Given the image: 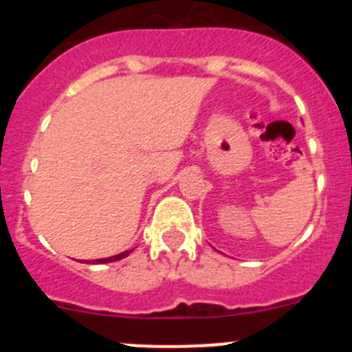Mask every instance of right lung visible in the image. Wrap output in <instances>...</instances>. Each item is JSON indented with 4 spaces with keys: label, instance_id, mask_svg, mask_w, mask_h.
Instances as JSON below:
<instances>
[{
    "label": "right lung",
    "instance_id": "1",
    "mask_svg": "<svg viewBox=\"0 0 352 352\" xmlns=\"http://www.w3.org/2000/svg\"><path fill=\"white\" fill-rule=\"evenodd\" d=\"M131 254V250H126V252H122V254H117V255H113V257H109V258H97V261H87L88 264H90V262H97V264H105V262H116V261H120V258H124V257H127V255Z\"/></svg>",
    "mask_w": 352,
    "mask_h": 352
}]
</instances>
